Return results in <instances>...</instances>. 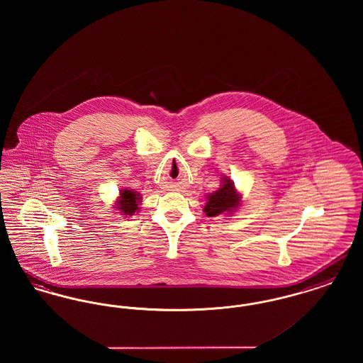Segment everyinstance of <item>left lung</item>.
<instances>
[{
    "mask_svg": "<svg viewBox=\"0 0 363 363\" xmlns=\"http://www.w3.org/2000/svg\"><path fill=\"white\" fill-rule=\"evenodd\" d=\"M240 204V196L237 194L234 182L231 179H225L222 188L208 196L207 206L204 212L207 216H219L225 212H233Z\"/></svg>",
    "mask_w": 363,
    "mask_h": 363,
    "instance_id": "left-lung-1",
    "label": "left lung"
}]
</instances>
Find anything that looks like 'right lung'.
<instances>
[{
	"label": "right lung",
	"instance_id": "1",
	"mask_svg": "<svg viewBox=\"0 0 363 363\" xmlns=\"http://www.w3.org/2000/svg\"><path fill=\"white\" fill-rule=\"evenodd\" d=\"M138 194L132 190H121V197L118 201V209L123 215H133L138 211Z\"/></svg>",
	"mask_w": 363,
	"mask_h": 363
}]
</instances>
